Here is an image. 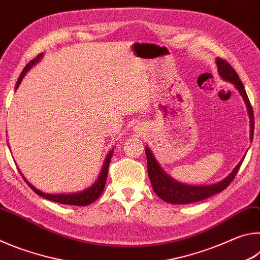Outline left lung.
Segmentation results:
<instances>
[{
	"instance_id": "obj_1",
	"label": "left lung",
	"mask_w": 260,
	"mask_h": 260,
	"mask_svg": "<svg viewBox=\"0 0 260 260\" xmlns=\"http://www.w3.org/2000/svg\"><path fill=\"white\" fill-rule=\"evenodd\" d=\"M215 63H217L219 76L221 77L223 80L233 83L236 89L239 90L240 95L244 101L246 111H248L250 118V140L252 141L254 127L253 111L251 104H250V101L248 99V95L245 93L243 83L240 80L235 70L233 69L226 60H223L221 58H215ZM146 155L148 161V174L153 191L157 193V196L159 197V199L171 204L193 203V202L203 201L205 199H208V197H211L215 195V193L222 191L223 189H226L230 186L233 179L235 178L237 171H239L240 166L242 165V162H243L244 159V158H242V160L235 166V169L233 170L225 179H222L221 181L212 184H203V186H193V184L181 183L177 181V180H174L172 177H170V175L161 169L159 162L156 160L155 156H153L152 151L150 150V148L146 147Z\"/></svg>"
}]
</instances>
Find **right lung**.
<instances>
[{
	"label": "right lung",
	"mask_w": 260,
	"mask_h": 260,
	"mask_svg": "<svg viewBox=\"0 0 260 260\" xmlns=\"http://www.w3.org/2000/svg\"><path fill=\"white\" fill-rule=\"evenodd\" d=\"M43 57V54L39 55L37 58L30 60L29 63L26 65L25 69L23 70V72L20 73V76L18 78V81H17V85H16V89L18 88V86L20 85L21 80H23L24 77L26 76V73H27L30 69H32L35 64L38 63L39 60H40ZM112 153H113V149L112 150H110V152L108 153V156L105 157V160L103 162V166H102V170H101L100 175L96 181L91 184L90 187H88L86 189H83L81 191H77V192H72V193H47V192H43L41 190H39V189L35 188L34 186H32L26 178L24 177L23 174V178L26 181V183L28 184L29 188L32 189V190L37 193V195L43 197V199H47L49 201L52 202H56V203H60V204H69V205H77V206H86V205H89L90 203H93L96 200L99 199L101 196V193L103 192L104 190V187H105V182H107V177H108V169H109V164L110 161H111V157H112Z\"/></svg>",
	"instance_id": "add662e5"
}]
</instances>
